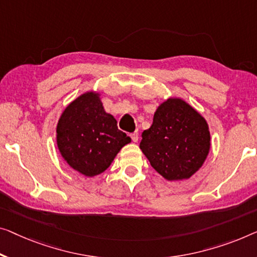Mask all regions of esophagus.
Returning <instances> with one entry per match:
<instances>
[{
  "label": "esophagus",
  "instance_id": "1",
  "mask_svg": "<svg viewBox=\"0 0 257 257\" xmlns=\"http://www.w3.org/2000/svg\"><path fill=\"white\" fill-rule=\"evenodd\" d=\"M130 137H132V140H133V142H135V143H136V142L137 141H139V133H133L132 134V135H130Z\"/></svg>",
  "mask_w": 257,
  "mask_h": 257
}]
</instances>
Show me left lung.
<instances>
[{
    "instance_id": "obj_1",
    "label": "left lung",
    "mask_w": 257,
    "mask_h": 257,
    "mask_svg": "<svg viewBox=\"0 0 257 257\" xmlns=\"http://www.w3.org/2000/svg\"><path fill=\"white\" fill-rule=\"evenodd\" d=\"M208 122L181 98L158 106L151 127L142 134L140 149L168 181L187 180L204 164L211 147Z\"/></svg>"
}]
</instances>
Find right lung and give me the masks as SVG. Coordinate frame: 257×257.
<instances>
[{
    "instance_id": "obj_1",
    "label": "right lung",
    "mask_w": 257,
    "mask_h": 257,
    "mask_svg": "<svg viewBox=\"0 0 257 257\" xmlns=\"http://www.w3.org/2000/svg\"><path fill=\"white\" fill-rule=\"evenodd\" d=\"M100 93L84 92L61 114L56 125L57 149L69 166L84 177L99 175L110 166L130 137L106 113Z\"/></svg>"
}]
</instances>
